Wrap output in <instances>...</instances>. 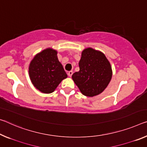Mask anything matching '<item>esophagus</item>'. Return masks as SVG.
<instances>
[{
	"label": "esophagus",
	"instance_id": "esophagus-1",
	"mask_svg": "<svg viewBox=\"0 0 147 147\" xmlns=\"http://www.w3.org/2000/svg\"><path fill=\"white\" fill-rule=\"evenodd\" d=\"M73 71H69L68 72V73H67V74H68V76H70V77H71V76H72V75H73Z\"/></svg>",
	"mask_w": 147,
	"mask_h": 147
}]
</instances>
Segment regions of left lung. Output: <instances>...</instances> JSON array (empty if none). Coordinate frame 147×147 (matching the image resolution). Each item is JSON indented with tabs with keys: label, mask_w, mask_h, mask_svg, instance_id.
I'll return each mask as SVG.
<instances>
[{
	"label": "left lung",
	"mask_w": 147,
	"mask_h": 147,
	"mask_svg": "<svg viewBox=\"0 0 147 147\" xmlns=\"http://www.w3.org/2000/svg\"><path fill=\"white\" fill-rule=\"evenodd\" d=\"M80 71L72 78L83 95L94 97L103 92L111 80V64L104 53L92 48L84 49L79 61Z\"/></svg>",
	"instance_id": "8db88e82"
}]
</instances>
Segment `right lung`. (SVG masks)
Here are the masks:
<instances>
[{
  "label": "right lung",
  "instance_id": "add662e5",
  "mask_svg": "<svg viewBox=\"0 0 147 147\" xmlns=\"http://www.w3.org/2000/svg\"><path fill=\"white\" fill-rule=\"evenodd\" d=\"M57 54L56 50L45 49L36 54L30 63V79L34 87L44 94L52 93L67 77Z\"/></svg>",
  "mask_w": 147,
  "mask_h": 147
}]
</instances>
